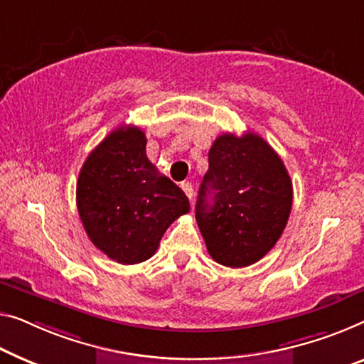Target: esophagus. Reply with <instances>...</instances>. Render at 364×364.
<instances>
[{"instance_id": "1", "label": "esophagus", "mask_w": 364, "mask_h": 364, "mask_svg": "<svg viewBox=\"0 0 364 364\" xmlns=\"http://www.w3.org/2000/svg\"><path fill=\"white\" fill-rule=\"evenodd\" d=\"M181 189L184 191V194L189 198V200H193V194H194V189H193V184L189 181H184L181 183Z\"/></svg>"}]
</instances>
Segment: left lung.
<instances>
[{
	"mask_svg": "<svg viewBox=\"0 0 364 364\" xmlns=\"http://www.w3.org/2000/svg\"><path fill=\"white\" fill-rule=\"evenodd\" d=\"M291 205V178L267 140L253 132L214 140L196 220L217 263L243 268L262 259L283 234Z\"/></svg>",
	"mask_w": 364,
	"mask_h": 364,
	"instance_id": "obj_1",
	"label": "left lung"
}]
</instances>
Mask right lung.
I'll return each mask as SVG.
<instances>
[{"instance_id": "1", "label": "right lung", "mask_w": 364, "mask_h": 364, "mask_svg": "<svg viewBox=\"0 0 364 364\" xmlns=\"http://www.w3.org/2000/svg\"><path fill=\"white\" fill-rule=\"evenodd\" d=\"M139 127H117L91 151L77 183L80 219L96 248L122 264L149 259L178 217L186 194L147 159Z\"/></svg>"}]
</instances>
